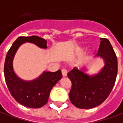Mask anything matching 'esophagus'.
Segmentation results:
<instances>
[{"instance_id": "34e87169", "label": "esophagus", "mask_w": 123, "mask_h": 123, "mask_svg": "<svg viewBox=\"0 0 123 123\" xmlns=\"http://www.w3.org/2000/svg\"><path fill=\"white\" fill-rule=\"evenodd\" d=\"M61 71H62V76H66L67 74V69H65V68H63Z\"/></svg>"}]
</instances>
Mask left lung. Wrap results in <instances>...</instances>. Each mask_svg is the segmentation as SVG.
Returning <instances> with one entry per match:
<instances>
[{"label": "left lung", "mask_w": 123, "mask_h": 123, "mask_svg": "<svg viewBox=\"0 0 123 123\" xmlns=\"http://www.w3.org/2000/svg\"><path fill=\"white\" fill-rule=\"evenodd\" d=\"M96 56L105 61L104 67L98 74L89 76L85 69L74 67L67 74L72 82L69 99L72 104L80 109H90L103 103L114 86L118 72L117 57L109 40L100 38Z\"/></svg>", "instance_id": "1"}]
</instances>
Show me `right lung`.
<instances>
[{
	"instance_id": "1",
	"label": "right lung",
	"mask_w": 123,
	"mask_h": 123,
	"mask_svg": "<svg viewBox=\"0 0 123 123\" xmlns=\"http://www.w3.org/2000/svg\"><path fill=\"white\" fill-rule=\"evenodd\" d=\"M26 42L40 48L47 47V40L37 36L18 37L7 54L4 65L5 78L9 92L18 103L30 108H39L47 103L51 89L62 75L59 69L55 72H44L31 81H25L18 77L13 69V57L19 47Z\"/></svg>"
}]
</instances>
